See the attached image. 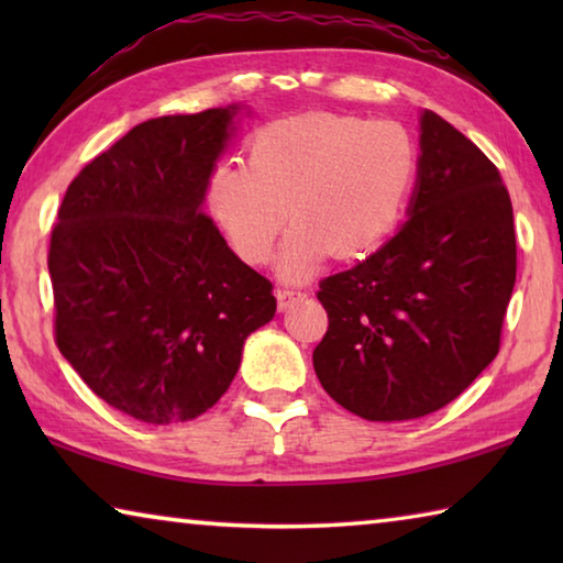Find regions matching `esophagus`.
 <instances>
[{"label":"esophagus","instance_id":"34e87169","mask_svg":"<svg viewBox=\"0 0 563 563\" xmlns=\"http://www.w3.org/2000/svg\"><path fill=\"white\" fill-rule=\"evenodd\" d=\"M302 298H308V290L288 288V285H285V288H278V308H280V310L290 308L292 302H298V300H302Z\"/></svg>","mask_w":563,"mask_h":563}]
</instances>
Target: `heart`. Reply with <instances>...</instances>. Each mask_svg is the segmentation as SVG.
<instances>
[{
    "label": "heart",
    "mask_w": 563,
    "mask_h": 563,
    "mask_svg": "<svg viewBox=\"0 0 563 563\" xmlns=\"http://www.w3.org/2000/svg\"><path fill=\"white\" fill-rule=\"evenodd\" d=\"M417 144L402 123L355 113H300L253 133L245 166L218 164L208 213L247 265L271 258L290 216L280 255L288 278H305L332 253L355 261L397 231L415 190Z\"/></svg>",
    "instance_id": "b5f03b06"
}]
</instances>
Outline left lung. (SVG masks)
<instances>
[{
  "label": "left lung",
  "instance_id": "obj_1",
  "mask_svg": "<svg viewBox=\"0 0 563 563\" xmlns=\"http://www.w3.org/2000/svg\"><path fill=\"white\" fill-rule=\"evenodd\" d=\"M407 223L355 268L320 283L328 332L312 352L325 393L369 422L437 412L497 357L517 280V235L497 166L422 113Z\"/></svg>",
  "mask_w": 563,
  "mask_h": 563
}]
</instances>
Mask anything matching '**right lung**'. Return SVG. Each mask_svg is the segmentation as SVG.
I'll use <instances>...</instances> for the list:
<instances>
[{
	"label": "right lung",
	"instance_id": "1",
	"mask_svg": "<svg viewBox=\"0 0 563 563\" xmlns=\"http://www.w3.org/2000/svg\"><path fill=\"white\" fill-rule=\"evenodd\" d=\"M235 107L161 117L79 170L52 228L54 340L103 402L190 422L231 387L273 283L201 211Z\"/></svg>",
	"mask_w": 563,
	"mask_h": 563
}]
</instances>
